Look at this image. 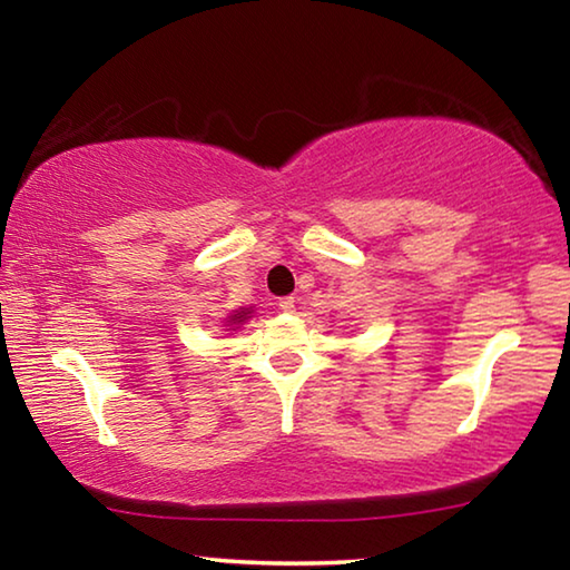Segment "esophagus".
Segmentation results:
<instances>
[{
  "mask_svg": "<svg viewBox=\"0 0 570 570\" xmlns=\"http://www.w3.org/2000/svg\"><path fill=\"white\" fill-rule=\"evenodd\" d=\"M278 308H282V312H286V314H292L294 312V296L278 298Z\"/></svg>",
  "mask_w": 570,
  "mask_h": 570,
  "instance_id": "34e87169",
  "label": "esophagus"
}]
</instances>
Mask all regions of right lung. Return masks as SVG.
Here are the masks:
<instances>
[{
    "label": "right lung",
    "instance_id": "1",
    "mask_svg": "<svg viewBox=\"0 0 570 570\" xmlns=\"http://www.w3.org/2000/svg\"><path fill=\"white\" fill-rule=\"evenodd\" d=\"M246 314H248V312H238V314H234V316H230V324L244 322V320H246Z\"/></svg>",
    "mask_w": 570,
    "mask_h": 570
}]
</instances>
